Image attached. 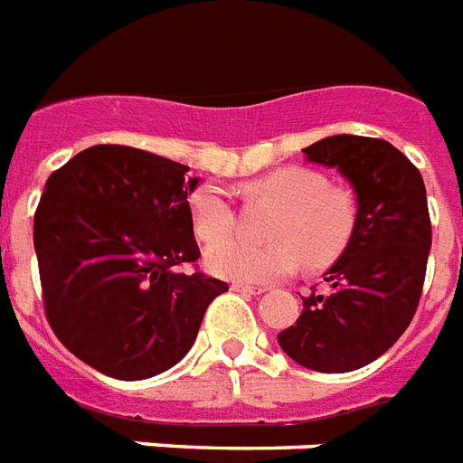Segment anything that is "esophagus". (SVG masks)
Listing matches in <instances>:
<instances>
[{"instance_id": "esophagus-1", "label": "esophagus", "mask_w": 463, "mask_h": 463, "mask_svg": "<svg viewBox=\"0 0 463 463\" xmlns=\"http://www.w3.org/2000/svg\"><path fill=\"white\" fill-rule=\"evenodd\" d=\"M232 291H239V294H265V287H250V284H232Z\"/></svg>"}]
</instances>
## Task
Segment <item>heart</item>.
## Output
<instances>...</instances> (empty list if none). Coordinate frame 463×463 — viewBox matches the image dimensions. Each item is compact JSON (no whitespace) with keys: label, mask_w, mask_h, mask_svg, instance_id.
<instances>
[{"label":"heart","mask_w":463,"mask_h":463,"mask_svg":"<svg viewBox=\"0 0 463 463\" xmlns=\"http://www.w3.org/2000/svg\"><path fill=\"white\" fill-rule=\"evenodd\" d=\"M243 194L250 201L275 205L268 246L222 241L232 232V208L224 191L205 184L191 195V224L195 236L214 243L205 253L213 275L246 284H268L289 277L298 258L308 268H325L349 246L356 227V205L346 188L327 186L323 174L308 167H282L249 181Z\"/></svg>","instance_id":"b5f03b06"}]
</instances>
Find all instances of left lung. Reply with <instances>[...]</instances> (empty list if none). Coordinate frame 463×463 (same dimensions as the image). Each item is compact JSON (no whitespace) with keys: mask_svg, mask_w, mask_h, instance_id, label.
Segmentation results:
<instances>
[{"mask_svg":"<svg viewBox=\"0 0 463 463\" xmlns=\"http://www.w3.org/2000/svg\"><path fill=\"white\" fill-rule=\"evenodd\" d=\"M303 153L351 181L356 227L325 275L330 289L301 296V316L277 339L303 368L349 373L383 356L416 316L432 243L425 184L416 165L383 138L342 133Z\"/></svg>","mask_w":463,"mask_h":463,"instance_id":"obj_1","label":"left lung"}]
</instances>
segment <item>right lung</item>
Masks as SVG:
<instances>
[{
	"label": "right lung",
	"mask_w": 463,
	"mask_h": 463,
	"mask_svg": "<svg viewBox=\"0 0 463 463\" xmlns=\"http://www.w3.org/2000/svg\"><path fill=\"white\" fill-rule=\"evenodd\" d=\"M186 165L128 146H92L50 174L33 243L57 339L95 371L146 380L194 346L227 282L201 269Z\"/></svg>",
	"instance_id": "right-lung-1"
}]
</instances>
